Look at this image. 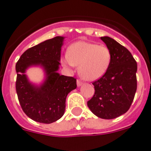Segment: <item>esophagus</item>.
<instances>
[{
  "mask_svg": "<svg viewBox=\"0 0 151 151\" xmlns=\"http://www.w3.org/2000/svg\"><path fill=\"white\" fill-rule=\"evenodd\" d=\"M83 85V82L81 80H79V79H77V86H80Z\"/></svg>",
  "mask_w": 151,
  "mask_h": 151,
  "instance_id": "34e87169",
  "label": "esophagus"
}]
</instances>
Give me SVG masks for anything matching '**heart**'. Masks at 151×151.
Masks as SVG:
<instances>
[{
  "mask_svg": "<svg viewBox=\"0 0 151 151\" xmlns=\"http://www.w3.org/2000/svg\"><path fill=\"white\" fill-rule=\"evenodd\" d=\"M111 61V53L105 45L79 41L73 43L65 58L69 65L79 66V73L88 81L98 79L105 74Z\"/></svg>",
  "mask_w": 151,
  "mask_h": 151,
  "instance_id": "b5f03b06",
  "label": "heart"
}]
</instances>
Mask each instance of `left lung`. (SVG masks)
<instances>
[{"mask_svg":"<svg viewBox=\"0 0 151 151\" xmlns=\"http://www.w3.org/2000/svg\"><path fill=\"white\" fill-rule=\"evenodd\" d=\"M111 53V61L103 76L93 82L94 94L87 105L99 118L112 119L125 114L137 88V64L127 48L111 37H101Z\"/></svg>","mask_w":151,"mask_h":151,"instance_id":"left-lung-1","label":"left lung"}]
</instances>
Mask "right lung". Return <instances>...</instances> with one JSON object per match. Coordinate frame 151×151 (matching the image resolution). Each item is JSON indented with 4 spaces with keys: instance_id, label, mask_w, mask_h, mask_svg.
Listing matches in <instances>:
<instances>
[{
    "instance_id": "1",
    "label": "right lung",
    "mask_w": 151,
    "mask_h": 151,
    "mask_svg": "<svg viewBox=\"0 0 151 151\" xmlns=\"http://www.w3.org/2000/svg\"><path fill=\"white\" fill-rule=\"evenodd\" d=\"M64 37H56L29 48L15 65V89L24 113L33 121L50 124L61 119L65 110L66 96L76 88V79L60 76L58 70ZM43 66L47 79L37 88L27 81L24 74L31 65Z\"/></svg>"
}]
</instances>
